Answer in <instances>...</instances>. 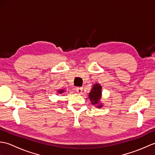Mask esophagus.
Masks as SVG:
<instances>
[{
    "instance_id": "34e87169",
    "label": "esophagus",
    "mask_w": 155,
    "mask_h": 155,
    "mask_svg": "<svg viewBox=\"0 0 155 155\" xmlns=\"http://www.w3.org/2000/svg\"><path fill=\"white\" fill-rule=\"evenodd\" d=\"M83 87H77V89H76V91H77V92L78 93H81L82 91H83Z\"/></svg>"
}]
</instances>
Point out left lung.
I'll return each instance as SVG.
<instances>
[{
  "mask_svg": "<svg viewBox=\"0 0 155 155\" xmlns=\"http://www.w3.org/2000/svg\"><path fill=\"white\" fill-rule=\"evenodd\" d=\"M101 86L98 84H95L94 85L93 88H92V90L91 91V93H89V97L90 101H91V103L93 104H97L99 103V101L101 99ZM102 105H100L99 107H101Z\"/></svg>",
  "mask_w": 155,
  "mask_h": 155,
  "instance_id": "1",
  "label": "left lung"
}]
</instances>
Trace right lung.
<instances>
[{
	"label": "right lung",
	"instance_id": "add662e5",
	"mask_svg": "<svg viewBox=\"0 0 155 155\" xmlns=\"http://www.w3.org/2000/svg\"><path fill=\"white\" fill-rule=\"evenodd\" d=\"M58 93H60V94H61V93H64V90H59V91H58Z\"/></svg>",
	"mask_w": 155,
	"mask_h": 155
}]
</instances>
